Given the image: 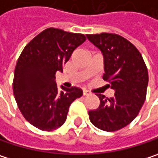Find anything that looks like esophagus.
Segmentation results:
<instances>
[{"instance_id": "esophagus-1", "label": "esophagus", "mask_w": 158, "mask_h": 158, "mask_svg": "<svg viewBox=\"0 0 158 158\" xmlns=\"http://www.w3.org/2000/svg\"><path fill=\"white\" fill-rule=\"evenodd\" d=\"M83 95H84V96L91 95V92H90L89 90H87V89H83Z\"/></svg>"}]
</instances>
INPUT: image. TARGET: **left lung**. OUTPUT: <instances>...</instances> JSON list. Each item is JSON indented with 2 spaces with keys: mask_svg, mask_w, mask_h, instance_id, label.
<instances>
[{
  "mask_svg": "<svg viewBox=\"0 0 158 158\" xmlns=\"http://www.w3.org/2000/svg\"><path fill=\"white\" fill-rule=\"evenodd\" d=\"M87 38L103 53V79L115 89L110 98L97 94L100 104L89 111V120L104 131L119 130L136 118L146 100L148 68L139 50L124 37L103 32Z\"/></svg>",
  "mask_w": 158,
  "mask_h": 158,
  "instance_id": "left-lung-1",
  "label": "left lung"
}]
</instances>
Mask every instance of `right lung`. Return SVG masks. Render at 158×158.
I'll return each instance as SVG.
<instances>
[{"label": "right lung", "instance_id": "right-lung-1", "mask_svg": "<svg viewBox=\"0 0 158 158\" xmlns=\"http://www.w3.org/2000/svg\"><path fill=\"white\" fill-rule=\"evenodd\" d=\"M86 40L81 33L48 28L33 38L23 49L14 70L13 94L24 118L42 131H52L66 121L70 104L82 96L77 87L55 82L57 71L72 52Z\"/></svg>", "mask_w": 158, "mask_h": 158}]
</instances>
